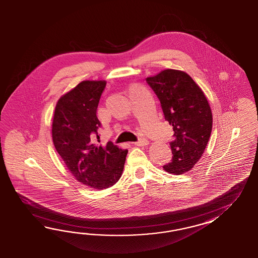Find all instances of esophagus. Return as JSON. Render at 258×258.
<instances>
[{
    "mask_svg": "<svg viewBox=\"0 0 258 258\" xmlns=\"http://www.w3.org/2000/svg\"><path fill=\"white\" fill-rule=\"evenodd\" d=\"M135 146H139V147H145L147 145H149V141L147 140L146 138H141L138 140V142L134 143Z\"/></svg>",
    "mask_w": 258,
    "mask_h": 258,
    "instance_id": "obj_1",
    "label": "esophagus"
}]
</instances>
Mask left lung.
I'll return each mask as SVG.
<instances>
[{"instance_id":"left-lung-1","label":"left lung","mask_w":258,"mask_h":258,"mask_svg":"<svg viewBox=\"0 0 258 258\" xmlns=\"http://www.w3.org/2000/svg\"><path fill=\"white\" fill-rule=\"evenodd\" d=\"M146 80L174 131L171 162L163 167L171 174H183L201 159L210 138L213 117L209 103L202 89L182 71L167 69Z\"/></svg>"}]
</instances>
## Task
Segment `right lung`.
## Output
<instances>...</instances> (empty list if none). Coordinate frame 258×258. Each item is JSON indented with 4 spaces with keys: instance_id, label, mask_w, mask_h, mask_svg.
Returning <instances> with one entry per match:
<instances>
[{
    "instance_id": "1",
    "label": "right lung",
    "mask_w": 258,
    "mask_h": 258,
    "mask_svg": "<svg viewBox=\"0 0 258 258\" xmlns=\"http://www.w3.org/2000/svg\"><path fill=\"white\" fill-rule=\"evenodd\" d=\"M106 81H82L55 106L52 137L57 153L77 180L94 189L112 186L124 169L127 149L112 142L97 146L101 123L96 115Z\"/></svg>"
}]
</instances>
